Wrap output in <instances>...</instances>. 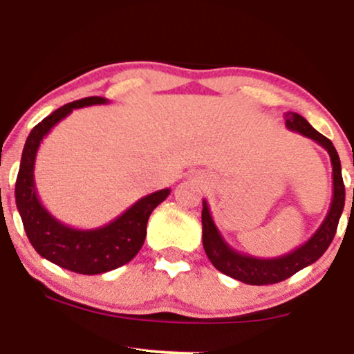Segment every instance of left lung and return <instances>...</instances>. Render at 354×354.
I'll list each match as a JSON object with an SVG mask.
<instances>
[{
  "mask_svg": "<svg viewBox=\"0 0 354 354\" xmlns=\"http://www.w3.org/2000/svg\"><path fill=\"white\" fill-rule=\"evenodd\" d=\"M286 128L290 131H296L299 135L310 138L316 141L319 146H323L330 154L331 166H333V198L330 209H328L326 216L319 228L313 233V236L304 241L303 245L295 248L290 253L283 256H276V258H256V256L241 253V251L234 250L233 246L226 243L223 234L219 233L218 226L214 225L213 218H211L209 206L206 200H203V211H201V221H203V248H205L206 256L213 266L218 271L225 273L226 276L238 279L246 284H274L288 279L290 276L298 273L303 268L313 265L315 261L323 256L328 246L331 245L333 238L336 234V228L344 208V183L341 176V161L338 153H336L335 146L326 136L316 131L313 126L308 123L301 115L293 111H288L286 115ZM354 196V191H353Z\"/></svg>",
  "mask_w": 354,
  "mask_h": 354,
  "instance_id": "left-lung-1",
  "label": "left lung"
}]
</instances>
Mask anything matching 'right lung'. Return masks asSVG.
I'll use <instances>...</instances> for the list:
<instances>
[{
	"label": "right lung",
	"mask_w": 354,
	"mask_h": 354,
	"mask_svg": "<svg viewBox=\"0 0 354 354\" xmlns=\"http://www.w3.org/2000/svg\"><path fill=\"white\" fill-rule=\"evenodd\" d=\"M101 96H89L64 104L31 129L24 143L16 178L15 198L30 243L48 261L80 274H100L126 265L138 254L146 238L149 214L169 194V188L143 196L124 213L100 228L80 230L64 225L43 206L36 193L35 161L43 138L73 109L108 104Z\"/></svg>",
	"instance_id": "1"
}]
</instances>
